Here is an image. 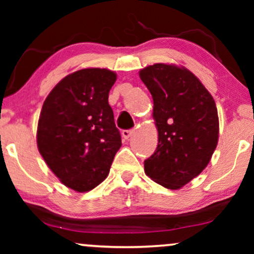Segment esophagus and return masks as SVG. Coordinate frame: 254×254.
I'll list each match as a JSON object with an SVG mask.
<instances>
[{"label":"esophagus","mask_w":254,"mask_h":254,"mask_svg":"<svg viewBox=\"0 0 254 254\" xmlns=\"http://www.w3.org/2000/svg\"><path fill=\"white\" fill-rule=\"evenodd\" d=\"M134 134V130L133 129H125L123 130V137L125 138V140H128L131 135Z\"/></svg>","instance_id":"esophagus-1"}]
</instances>
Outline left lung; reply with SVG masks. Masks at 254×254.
Masks as SVG:
<instances>
[{
    "label": "left lung",
    "instance_id": "1",
    "mask_svg": "<svg viewBox=\"0 0 254 254\" xmlns=\"http://www.w3.org/2000/svg\"><path fill=\"white\" fill-rule=\"evenodd\" d=\"M152 99L158 145L144 161L145 175L159 185L178 190L199 176L218 141L215 100L193 72L156 64L140 71Z\"/></svg>",
    "mask_w": 254,
    "mask_h": 254
}]
</instances>
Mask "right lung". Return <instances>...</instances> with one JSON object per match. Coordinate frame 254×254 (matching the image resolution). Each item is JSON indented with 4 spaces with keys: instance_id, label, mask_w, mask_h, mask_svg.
I'll return each mask as SVG.
<instances>
[{
    "instance_id": "right-lung-1",
    "label": "right lung",
    "mask_w": 254,
    "mask_h": 254,
    "mask_svg": "<svg viewBox=\"0 0 254 254\" xmlns=\"http://www.w3.org/2000/svg\"><path fill=\"white\" fill-rule=\"evenodd\" d=\"M116 79L107 69H81L61 79L41 109L38 149L61 183L76 192L104 182L121 147L109 105Z\"/></svg>"
}]
</instances>
